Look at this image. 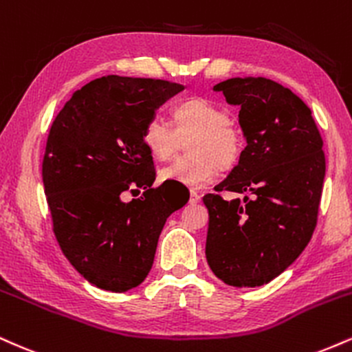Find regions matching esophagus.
<instances>
[{
    "instance_id": "34e87169",
    "label": "esophagus",
    "mask_w": 352,
    "mask_h": 352,
    "mask_svg": "<svg viewBox=\"0 0 352 352\" xmlns=\"http://www.w3.org/2000/svg\"><path fill=\"white\" fill-rule=\"evenodd\" d=\"M192 202V204H196V202L201 201V194H197L196 191H191V199H189Z\"/></svg>"
}]
</instances>
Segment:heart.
Instances as JSON below:
<instances>
[{
	"label": "heart",
	"instance_id": "heart-1",
	"mask_svg": "<svg viewBox=\"0 0 352 352\" xmlns=\"http://www.w3.org/2000/svg\"><path fill=\"white\" fill-rule=\"evenodd\" d=\"M169 113L173 126L160 115H151L142 130L143 144L158 161L171 158L188 138L189 155L161 169V181L199 188L214 179L219 166L230 168L241 158L242 135L226 107L192 97L173 103Z\"/></svg>",
	"mask_w": 352,
	"mask_h": 352
}]
</instances>
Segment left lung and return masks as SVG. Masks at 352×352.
<instances>
[{"label": "left lung", "instance_id": "obj_1", "mask_svg": "<svg viewBox=\"0 0 352 352\" xmlns=\"http://www.w3.org/2000/svg\"><path fill=\"white\" fill-rule=\"evenodd\" d=\"M241 107L247 138L239 164L206 194V257L232 287H260L308 245L318 222L326 171L323 138L298 95L265 77L229 78L214 87ZM222 190L247 193L226 201Z\"/></svg>", "mask_w": 352, "mask_h": 352}]
</instances>
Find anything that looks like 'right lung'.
<instances>
[{"label":"right lung","instance_id":"add662e5","mask_svg":"<svg viewBox=\"0 0 352 352\" xmlns=\"http://www.w3.org/2000/svg\"><path fill=\"white\" fill-rule=\"evenodd\" d=\"M184 85L107 76L72 95L52 122L43 160L45 199L62 254L95 287L128 292L146 278L164 222L189 197L151 188L144 122ZM144 189L130 203L121 194Z\"/></svg>","mask_w":352,"mask_h":352}]
</instances>
